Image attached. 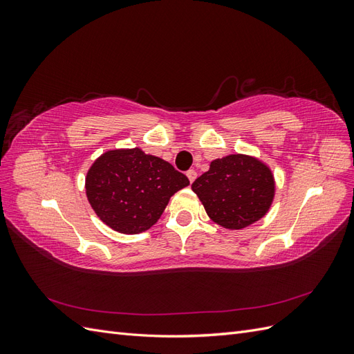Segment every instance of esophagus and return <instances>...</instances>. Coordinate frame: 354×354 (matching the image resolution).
<instances>
[{"mask_svg": "<svg viewBox=\"0 0 354 354\" xmlns=\"http://www.w3.org/2000/svg\"><path fill=\"white\" fill-rule=\"evenodd\" d=\"M186 176H187V178H189L190 183H194L195 178H196V171H195V169H189L187 173H186Z\"/></svg>", "mask_w": 354, "mask_h": 354, "instance_id": "obj_1", "label": "esophagus"}]
</instances>
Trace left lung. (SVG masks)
<instances>
[{"label": "left lung", "instance_id": "1", "mask_svg": "<svg viewBox=\"0 0 354 354\" xmlns=\"http://www.w3.org/2000/svg\"><path fill=\"white\" fill-rule=\"evenodd\" d=\"M192 190L214 223L241 230L269 212L276 186L269 165L255 156L234 153L214 159L207 173L192 183Z\"/></svg>", "mask_w": 354, "mask_h": 354}]
</instances>
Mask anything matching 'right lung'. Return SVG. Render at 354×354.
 <instances>
[{"label": "right lung", "mask_w": 354, "mask_h": 354, "mask_svg": "<svg viewBox=\"0 0 354 354\" xmlns=\"http://www.w3.org/2000/svg\"><path fill=\"white\" fill-rule=\"evenodd\" d=\"M189 178L167 160L142 149H113L94 160L85 177V194L97 217L125 234L151 229L169 198Z\"/></svg>", "instance_id": "obj_1"}]
</instances>
